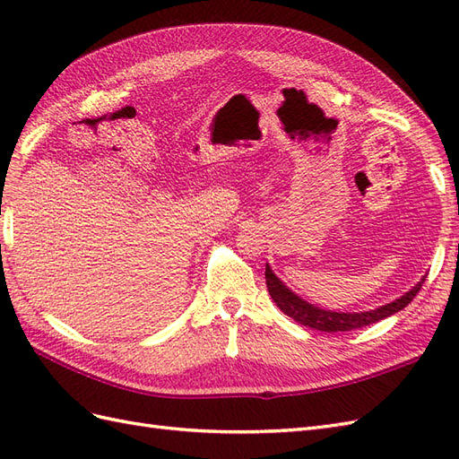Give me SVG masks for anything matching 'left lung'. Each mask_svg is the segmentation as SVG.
<instances>
[{"label": "left lung", "instance_id": "1", "mask_svg": "<svg viewBox=\"0 0 459 459\" xmlns=\"http://www.w3.org/2000/svg\"><path fill=\"white\" fill-rule=\"evenodd\" d=\"M425 281V275L421 277V281L411 287L408 293L402 295L400 299L383 304V307L368 310V312H337V310H325L319 308L316 304H310L308 300L300 299L297 293H293L280 277L273 273V270L266 264V285L270 290V297L273 302L280 307L283 314L289 317H293L295 322L300 325H307L317 331H325V333H339V331H352L358 327H366L369 324L379 322V319H385L388 316H393L400 312L402 308H406L408 304L413 300V297L420 293V289Z\"/></svg>", "mask_w": 459, "mask_h": 459}]
</instances>
